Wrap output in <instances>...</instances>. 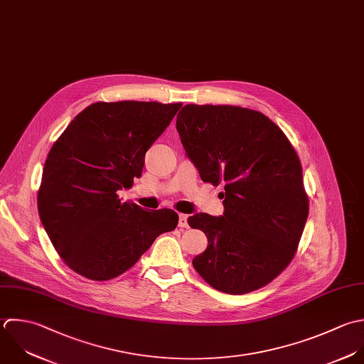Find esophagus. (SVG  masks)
I'll list each match as a JSON object with an SVG mask.
<instances>
[{
	"label": "esophagus",
	"instance_id": "1",
	"mask_svg": "<svg viewBox=\"0 0 364 364\" xmlns=\"http://www.w3.org/2000/svg\"><path fill=\"white\" fill-rule=\"evenodd\" d=\"M178 227H180V228H187V227H188L187 215H186V214H180V217H178Z\"/></svg>",
	"mask_w": 364,
	"mask_h": 364
}]
</instances>
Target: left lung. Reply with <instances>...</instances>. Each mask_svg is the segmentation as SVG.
Returning a JSON list of instances; mask_svg holds the SVG:
<instances>
[{
    "label": "left lung",
    "instance_id": "obj_1",
    "mask_svg": "<svg viewBox=\"0 0 364 364\" xmlns=\"http://www.w3.org/2000/svg\"><path fill=\"white\" fill-rule=\"evenodd\" d=\"M176 127L201 180L225 190L224 215L187 220L208 240L193 267L225 294L265 287L292 261L309 214L294 147L265 114L238 106L186 105Z\"/></svg>",
    "mask_w": 364,
    "mask_h": 364
}]
</instances>
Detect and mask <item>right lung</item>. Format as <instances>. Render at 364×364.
I'll return each mask as SVG.
<instances>
[{
    "mask_svg": "<svg viewBox=\"0 0 364 364\" xmlns=\"http://www.w3.org/2000/svg\"><path fill=\"white\" fill-rule=\"evenodd\" d=\"M181 103L97 102L49 150L38 191L41 223L63 262L92 281L132 268L154 240L177 227L173 210H143L117 191L141 176L144 154Z\"/></svg>",
    "mask_w": 364,
    "mask_h": 364,
    "instance_id": "add662e5",
    "label": "right lung"
}]
</instances>
